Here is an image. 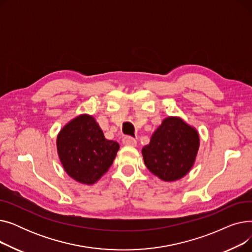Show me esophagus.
<instances>
[{"mask_svg":"<svg viewBox=\"0 0 252 252\" xmlns=\"http://www.w3.org/2000/svg\"><path fill=\"white\" fill-rule=\"evenodd\" d=\"M123 144L125 145V146H133V147H135L136 145H137V141L134 138L126 136V137H125L123 139Z\"/></svg>","mask_w":252,"mask_h":252,"instance_id":"esophagus-1","label":"esophagus"}]
</instances>
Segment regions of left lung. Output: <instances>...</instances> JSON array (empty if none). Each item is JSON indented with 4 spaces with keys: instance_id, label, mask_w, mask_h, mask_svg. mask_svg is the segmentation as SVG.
Listing matches in <instances>:
<instances>
[{
    "instance_id": "8db88e82",
    "label": "left lung",
    "mask_w": 252,
    "mask_h": 252,
    "mask_svg": "<svg viewBox=\"0 0 252 252\" xmlns=\"http://www.w3.org/2000/svg\"><path fill=\"white\" fill-rule=\"evenodd\" d=\"M200 146L197 129L180 116H167L142 149L145 165L163 182H175L193 167Z\"/></svg>"
}]
</instances>
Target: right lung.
Masks as SVG:
<instances>
[{"label": "right lung", "mask_w": 252, "mask_h": 252, "mask_svg": "<svg viewBox=\"0 0 252 252\" xmlns=\"http://www.w3.org/2000/svg\"><path fill=\"white\" fill-rule=\"evenodd\" d=\"M56 146L66 174L89 186L107 173L119 149L118 143L105 139L95 117L87 113L75 116L60 129Z\"/></svg>", "instance_id": "obj_1"}]
</instances>
